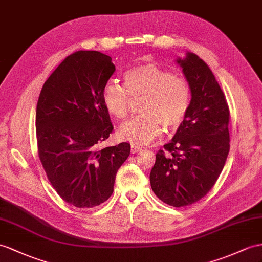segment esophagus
<instances>
[{
    "instance_id": "obj_1",
    "label": "esophagus",
    "mask_w": 262,
    "mask_h": 262,
    "mask_svg": "<svg viewBox=\"0 0 262 262\" xmlns=\"http://www.w3.org/2000/svg\"><path fill=\"white\" fill-rule=\"evenodd\" d=\"M142 150V146L136 145V144H131V152L132 153H138L139 151Z\"/></svg>"
}]
</instances>
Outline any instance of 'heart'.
<instances>
[{
    "label": "heart",
    "instance_id": "obj_1",
    "mask_svg": "<svg viewBox=\"0 0 262 262\" xmlns=\"http://www.w3.org/2000/svg\"><path fill=\"white\" fill-rule=\"evenodd\" d=\"M124 86L116 81L105 83L102 102L111 116L123 119L129 112L131 98H142L138 116L119 129V137L133 144H145L165 129H177L187 116L191 91L189 83L155 63L132 68L124 73Z\"/></svg>",
    "mask_w": 262,
    "mask_h": 262
}]
</instances>
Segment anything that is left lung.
<instances>
[{
	"label": "left lung",
	"instance_id": "1",
	"mask_svg": "<svg viewBox=\"0 0 262 262\" xmlns=\"http://www.w3.org/2000/svg\"><path fill=\"white\" fill-rule=\"evenodd\" d=\"M191 91L187 116L156 156L150 173L155 194L169 206H190L205 196L225 167L230 112L207 63L193 53L178 59Z\"/></svg>",
	"mask_w": 262,
	"mask_h": 262
}]
</instances>
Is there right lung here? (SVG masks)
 <instances>
[{"label": "right lung", "mask_w": 262, "mask_h": 262, "mask_svg": "<svg viewBox=\"0 0 262 262\" xmlns=\"http://www.w3.org/2000/svg\"><path fill=\"white\" fill-rule=\"evenodd\" d=\"M116 67L109 55L78 51L44 83L36 105L37 153L50 183L76 208H93L113 192L130 144L101 148L113 125L102 90Z\"/></svg>", "instance_id": "1"}]
</instances>
